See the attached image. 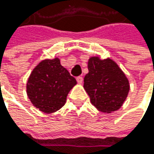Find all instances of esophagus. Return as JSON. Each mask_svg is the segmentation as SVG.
Wrapping results in <instances>:
<instances>
[{"instance_id":"34e87169","label":"esophagus","mask_w":154,"mask_h":154,"mask_svg":"<svg viewBox=\"0 0 154 154\" xmlns=\"http://www.w3.org/2000/svg\"><path fill=\"white\" fill-rule=\"evenodd\" d=\"M76 81H78V83L79 84H81L82 82H83V78H82V76H78V78H76Z\"/></svg>"}]
</instances>
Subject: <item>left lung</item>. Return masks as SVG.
Instances as JSON below:
<instances>
[{
	"label": "left lung",
	"instance_id": "obj_1",
	"mask_svg": "<svg viewBox=\"0 0 154 154\" xmlns=\"http://www.w3.org/2000/svg\"><path fill=\"white\" fill-rule=\"evenodd\" d=\"M88 73L84 78V88L91 103L100 112L111 113L118 110L126 100L129 82L126 75L112 59L91 57Z\"/></svg>",
	"mask_w": 154,
	"mask_h": 154
}]
</instances>
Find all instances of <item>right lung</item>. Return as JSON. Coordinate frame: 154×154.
Masks as SVG:
<instances>
[{"label": "right lung", "instance_id": "obj_1", "mask_svg": "<svg viewBox=\"0 0 154 154\" xmlns=\"http://www.w3.org/2000/svg\"><path fill=\"white\" fill-rule=\"evenodd\" d=\"M75 84V79L61 66L59 58L46 59L29 75L26 93L36 108L51 114L64 105L68 92Z\"/></svg>", "mask_w": 154, "mask_h": 154}]
</instances>
